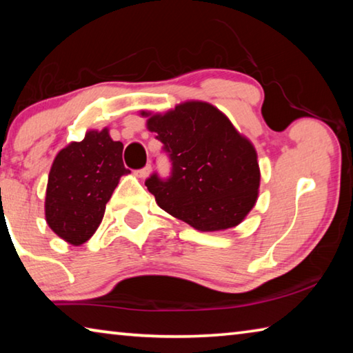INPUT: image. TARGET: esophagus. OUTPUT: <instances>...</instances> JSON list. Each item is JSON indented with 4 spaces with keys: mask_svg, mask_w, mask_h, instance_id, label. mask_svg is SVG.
<instances>
[{
    "mask_svg": "<svg viewBox=\"0 0 353 353\" xmlns=\"http://www.w3.org/2000/svg\"><path fill=\"white\" fill-rule=\"evenodd\" d=\"M149 174H151V166H149V165L145 166V168L135 171V176L140 177V179H146Z\"/></svg>",
    "mask_w": 353,
    "mask_h": 353,
    "instance_id": "obj_1",
    "label": "esophagus"
}]
</instances>
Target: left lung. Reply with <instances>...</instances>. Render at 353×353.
I'll list each match as a JSON object with an SVG mask.
<instances>
[{"label": "left lung", "instance_id": "left-lung-1", "mask_svg": "<svg viewBox=\"0 0 353 353\" xmlns=\"http://www.w3.org/2000/svg\"><path fill=\"white\" fill-rule=\"evenodd\" d=\"M141 117L172 165L170 179L152 174L146 181L160 208L201 232L240 224L254 208L260 187L250 140L204 101H187L165 113L143 110Z\"/></svg>", "mask_w": 353, "mask_h": 353}]
</instances>
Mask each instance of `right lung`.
I'll return each instance as SVG.
<instances>
[{
    "instance_id": "obj_1",
    "label": "right lung",
    "mask_w": 353,
    "mask_h": 353,
    "mask_svg": "<svg viewBox=\"0 0 353 353\" xmlns=\"http://www.w3.org/2000/svg\"><path fill=\"white\" fill-rule=\"evenodd\" d=\"M123 143L109 129L87 130L82 141H71L56 155L48 176L45 218L50 229L73 246L90 238L103 221L105 204L119 177Z\"/></svg>"
}]
</instances>
